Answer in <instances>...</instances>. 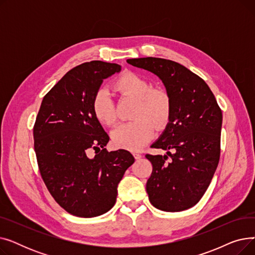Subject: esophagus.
I'll return each mask as SVG.
<instances>
[{"label":"esophagus","instance_id":"1","mask_svg":"<svg viewBox=\"0 0 255 255\" xmlns=\"http://www.w3.org/2000/svg\"><path fill=\"white\" fill-rule=\"evenodd\" d=\"M133 156H134V158H135L136 160H139V159L142 158V155L139 154V153H134V154H133Z\"/></svg>","mask_w":255,"mask_h":255}]
</instances>
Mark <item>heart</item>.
<instances>
[{
    "label": "heart",
    "mask_w": 255,
    "mask_h": 255,
    "mask_svg": "<svg viewBox=\"0 0 255 255\" xmlns=\"http://www.w3.org/2000/svg\"><path fill=\"white\" fill-rule=\"evenodd\" d=\"M114 89L123 96L136 99L132 118L134 120L118 126L112 132L115 145L127 150H138L150 140L154 127L163 126L170 116L171 98L167 91L153 88L145 77L126 72L117 78ZM92 109L95 118L106 126H113L117 122V114L110 93L99 90L93 98Z\"/></svg>",
    "instance_id": "1"
}]
</instances>
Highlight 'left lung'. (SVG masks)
Segmentation results:
<instances>
[{
	"mask_svg": "<svg viewBox=\"0 0 255 255\" xmlns=\"http://www.w3.org/2000/svg\"><path fill=\"white\" fill-rule=\"evenodd\" d=\"M127 63L156 74L171 98L169 122L152 144L166 154L145 155L153 166L145 187L150 203L166 212L192 208L219 162L220 107L205 80L177 62L148 57Z\"/></svg>",
	"mask_w": 255,
	"mask_h": 255,
	"instance_id": "obj_1",
	"label": "left lung"
}]
</instances>
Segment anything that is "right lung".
Here are the masks:
<instances>
[{"mask_svg":"<svg viewBox=\"0 0 255 255\" xmlns=\"http://www.w3.org/2000/svg\"><path fill=\"white\" fill-rule=\"evenodd\" d=\"M120 71V65L102 61L74 67L43 97L36 118L34 149L42 180L56 202L77 217L110 211L119 182L134 162L126 150L104 149L110 137L92 109L103 79Z\"/></svg>","mask_w":255,"mask_h":255,"instance_id":"add662e5","label":"right lung"}]
</instances>
